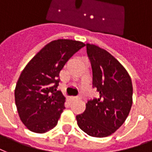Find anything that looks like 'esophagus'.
Returning a JSON list of instances; mask_svg holds the SVG:
<instances>
[{"instance_id":"esophagus-1","label":"esophagus","mask_w":152,"mask_h":152,"mask_svg":"<svg viewBox=\"0 0 152 152\" xmlns=\"http://www.w3.org/2000/svg\"><path fill=\"white\" fill-rule=\"evenodd\" d=\"M71 99H72V100L74 101V100H77V99H80V97H72Z\"/></svg>"}]
</instances>
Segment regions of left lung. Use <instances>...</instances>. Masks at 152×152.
I'll use <instances>...</instances> for the list:
<instances>
[{
    "label": "left lung",
    "mask_w": 152,
    "mask_h": 152,
    "mask_svg": "<svg viewBox=\"0 0 152 152\" xmlns=\"http://www.w3.org/2000/svg\"><path fill=\"white\" fill-rule=\"evenodd\" d=\"M93 72V87L99 99L89 100L85 111L76 116L81 130L103 138L116 132L127 118L132 106V79L119 61L104 49L86 44Z\"/></svg>",
    "instance_id": "1"
}]
</instances>
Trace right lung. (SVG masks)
<instances>
[{
	"mask_svg": "<svg viewBox=\"0 0 152 152\" xmlns=\"http://www.w3.org/2000/svg\"><path fill=\"white\" fill-rule=\"evenodd\" d=\"M85 46L69 39L52 41L28 61L16 85L15 103L20 120L35 133H45L58 124L66 98L57 91L59 73L72 56Z\"/></svg>",
	"mask_w": 152,
	"mask_h": 152,
	"instance_id": "add662e5",
	"label": "right lung"
}]
</instances>
